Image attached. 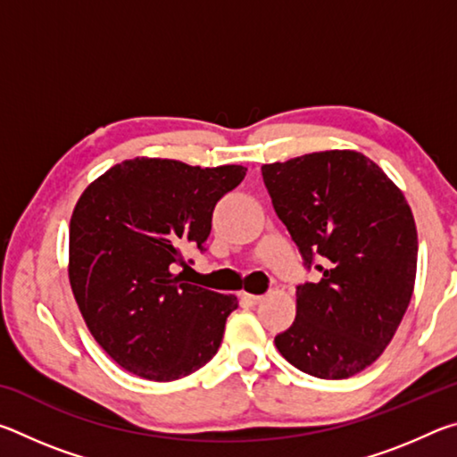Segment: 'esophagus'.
I'll return each mask as SVG.
<instances>
[{
    "label": "esophagus",
    "mask_w": 457,
    "mask_h": 457,
    "mask_svg": "<svg viewBox=\"0 0 457 457\" xmlns=\"http://www.w3.org/2000/svg\"><path fill=\"white\" fill-rule=\"evenodd\" d=\"M239 300H242L245 306H258L262 303V296H256V294L239 292Z\"/></svg>",
    "instance_id": "esophagus-1"
}]
</instances>
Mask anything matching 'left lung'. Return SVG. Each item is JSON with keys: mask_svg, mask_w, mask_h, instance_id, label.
I'll return each mask as SVG.
<instances>
[{"mask_svg": "<svg viewBox=\"0 0 457 457\" xmlns=\"http://www.w3.org/2000/svg\"><path fill=\"white\" fill-rule=\"evenodd\" d=\"M262 175L304 268L322 274L296 286V319L274 338L276 349L312 377L357 375L381 357L411 300V207L357 151L303 154L264 165Z\"/></svg>", "mask_w": 457, "mask_h": 457, "instance_id": "1", "label": "left lung"}]
</instances>
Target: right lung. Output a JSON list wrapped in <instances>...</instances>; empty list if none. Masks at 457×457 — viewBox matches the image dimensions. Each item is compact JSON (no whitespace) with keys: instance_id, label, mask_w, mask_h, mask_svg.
<instances>
[{"instance_id":"1","label":"right lung","mask_w":457,"mask_h":457,"mask_svg":"<svg viewBox=\"0 0 457 457\" xmlns=\"http://www.w3.org/2000/svg\"><path fill=\"white\" fill-rule=\"evenodd\" d=\"M245 171L133 159L84 189L71 220L68 276L92 337L129 373L177 381L218 353L237 298L173 270L183 252H205L213 207Z\"/></svg>"}]
</instances>
